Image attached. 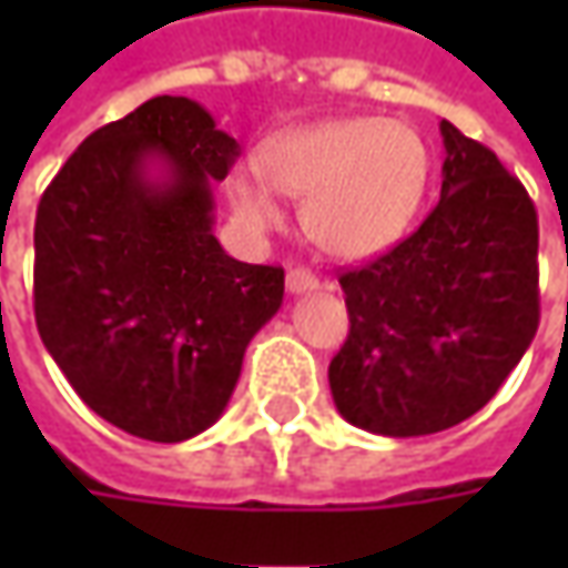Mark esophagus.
Listing matches in <instances>:
<instances>
[{
  "label": "esophagus",
  "instance_id": "esophagus-1",
  "mask_svg": "<svg viewBox=\"0 0 568 568\" xmlns=\"http://www.w3.org/2000/svg\"><path fill=\"white\" fill-rule=\"evenodd\" d=\"M287 291L294 296L313 294V291H318V277L313 272H306V268H291L287 272Z\"/></svg>",
  "mask_w": 568,
  "mask_h": 568
}]
</instances>
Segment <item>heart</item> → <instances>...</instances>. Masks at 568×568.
<instances>
[{
    "label": "heart",
    "instance_id": "1",
    "mask_svg": "<svg viewBox=\"0 0 568 568\" xmlns=\"http://www.w3.org/2000/svg\"><path fill=\"white\" fill-rule=\"evenodd\" d=\"M266 176L233 173L230 207L252 230L284 224L277 195L303 205L306 230L344 262H366L398 246L429 189V148L414 125L347 116L294 129L258 154Z\"/></svg>",
    "mask_w": 568,
    "mask_h": 568
}]
</instances>
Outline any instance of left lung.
Returning a JSON list of instances; mask_svg holds the SVG:
<instances>
[{"label": "left lung", "mask_w": 568, "mask_h": 568, "mask_svg": "<svg viewBox=\"0 0 568 568\" xmlns=\"http://www.w3.org/2000/svg\"><path fill=\"white\" fill-rule=\"evenodd\" d=\"M443 132V195L417 233L338 277L351 335L328 366L347 424L429 436L499 392L537 332V211L490 148Z\"/></svg>", "instance_id": "1"}]
</instances>
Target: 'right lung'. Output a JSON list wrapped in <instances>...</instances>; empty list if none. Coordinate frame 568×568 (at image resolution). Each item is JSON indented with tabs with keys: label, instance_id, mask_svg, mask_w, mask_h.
<instances>
[{
	"label": "right lung",
	"instance_id": "obj_1",
	"mask_svg": "<svg viewBox=\"0 0 568 568\" xmlns=\"http://www.w3.org/2000/svg\"><path fill=\"white\" fill-rule=\"evenodd\" d=\"M236 142L202 103L151 98L91 132L33 224V316L78 398L151 443L214 424L284 272L230 258L214 183Z\"/></svg>",
	"mask_w": 568,
	"mask_h": 568
}]
</instances>
